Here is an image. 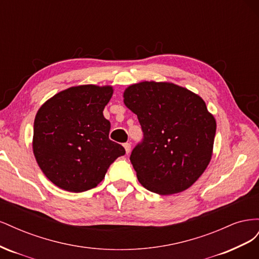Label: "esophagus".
Masks as SVG:
<instances>
[{"label":"esophagus","mask_w":259,"mask_h":259,"mask_svg":"<svg viewBox=\"0 0 259 259\" xmlns=\"http://www.w3.org/2000/svg\"><path fill=\"white\" fill-rule=\"evenodd\" d=\"M123 147L125 149V151H126V153L128 154L131 152V148H132V144L131 143H125L123 144Z\"/></svg>","instance_id":"1"}]
</instances>
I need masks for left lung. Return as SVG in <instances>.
Here are the masks:
<instances>
[{
    "label": "left lung",
    "instance_id": "1",
    "mask_svg": "<svg viewBox=\"0 0 259 259\" xmlns=\"http://www.w3.org/2000/svg\"><path fill=\"white\" fill-rule=\"evenodd\" d=\"M124 104L144 132L131 154L149 191L168 195L191 187L213 154L216 121L199 95L168 82H140L124 91Z\"/></svg>",
    "mask_w": 259,
    "mask_h": 259
}]
</instances>
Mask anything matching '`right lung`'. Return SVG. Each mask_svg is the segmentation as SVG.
<instances>
[{"instance_id": "1", "label": "right lung", "mask_w": 259, "mask_h": 259, "mask_svg": "<svg viewBox=\"0 0 259 259\" xmlns=\"http://www.w3.org/2000/svg\"><path fill=\"white\" fill-rule=\"evenodd\" d=\"M112 86L80 85L61 91L38 109L33 126L35 160L51 182L70 192L95 188L125 149L109 139L104 109Z\"/></svg>"}]
</instances>
